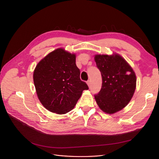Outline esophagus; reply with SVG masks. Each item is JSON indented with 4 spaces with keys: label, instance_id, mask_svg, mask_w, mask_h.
I'll return each mask as SVG.
<instances>
[{
    "label": "esophagus",
    "instance_id": "obj_1",
    "mask_svg": "<svg viewBox=\"0 0 159 159\" xmlns=\"http://www.w3.org/2000/svg\"><path fill=\"white\" fill-rule=\"evenodd\" d=\"M87 84H88V85L89 88H90V87H91V80H88V81L87 82Z\"/></svg>",
    "mask_w": 159,
    "mask_h": 159
}]
</instances>
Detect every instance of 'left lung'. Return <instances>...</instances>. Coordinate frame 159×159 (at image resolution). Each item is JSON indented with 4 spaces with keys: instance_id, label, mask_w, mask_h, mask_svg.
Segmentation results:
<instances>
[{
    "instance_id": "1",
    "label": "left lung",
    "mask_w": 159,
    "mask_h": 159,
    "mask_svg": "<svg viewBox=\"0 0 159 159\" xmlns=\"http://www.w3.org/2000/svg\"><path fill=\"white\" fill-rule=\"evenodd\" d=\"M95 61L102 79L101 89L95 95V101L104 112L115 113L127 106L134 94L135 73L118 54L96 55Z\"/></svg>"
}]
</instances>
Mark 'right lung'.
Returning a JSON list of instances; mask_svg holds the SVG:
<instances>
[{
    "mask_svg": "<svg viewBox=\"0 0 159 159\" xmlns=\"http://www.w3.org/2000/svg\"><path fill=\"white\" fill-rule=\"evenodd\" d=\"M76 56L58 48L37 65L33 82L39 101L49 111L65 114L73 110L89 88L80 79Z\"/></svg>",
    "mask_w": 159,
    "mask_h": 159,
    "instance_id": "1",
    "label": "right lung"
}]
</instances>
